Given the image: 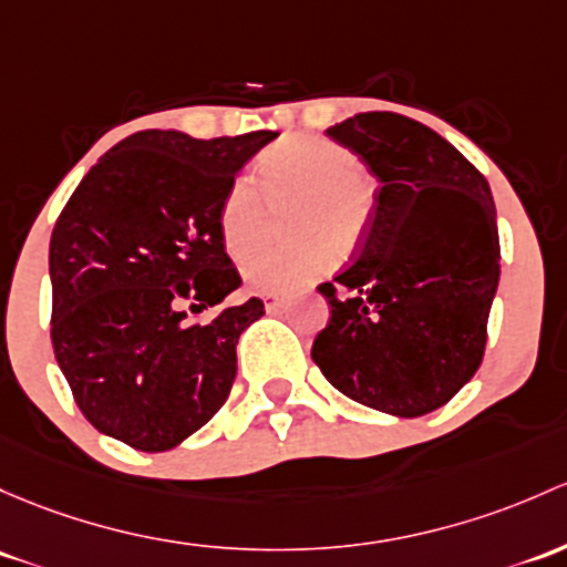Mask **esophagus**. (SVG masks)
Listing matches in <instances>:
<instances>
[{
  "mask_svg": "<svg viewBox=\"0 0 567 567\" xmlns=\"http://www.w3.org/2000/svg\"><path fill=\"white\" fill-rule=\"evenodd\" d=\"M264 303H266V312H279L285 303V296L279 293H271V290H266L264 293Z\"/></svg>",
  "mask_w": 567,
  "mask_h": 567,
  "instance_id": "obj_1",
  "label": "esophagus"
}]
</instances>
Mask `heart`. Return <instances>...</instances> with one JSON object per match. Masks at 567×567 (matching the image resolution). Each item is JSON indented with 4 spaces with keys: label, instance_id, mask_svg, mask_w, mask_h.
I'll use <instances>...</instances> for the list:
<instances>
[{
    "label": "heart",
    "instance_id": "1",
    "mask_svg": "<svg viewBox=\"0 0 567 567\" xmlns=\"http://www.w3.org/2000/svg\"><path fill=\"white\" fill-rule=\"evenodd\" d=\"M252 178L238 176L223 195L217 228L225 249L244 258L266 228L268 206L293 200L288 228L303 238L279 247H260L244 260L249 285L271 293H290L333 264V244L353 252L367 236L374 212V187L361 159L342 143L323 135H290L266 148Z\"/></svg>",
    "mask_w": 567,
    "mask_h": 567
}]
</instances>
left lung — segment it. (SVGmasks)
Wrapping results in <instances>:
<instances>
[{
	"mask_svg": "<svg viewBox=\"0 0 567 567\" xmlns=\"http://www.w3.org/2000/svg\"><path fill=\"white\" fill-rule=\"evenodd\" d=\"M326 135L380 182L359 255L320 285L329 326L312 361L337 391L415 419L478 372L499 282L488 182L443 135L391 111L355 113Z\"/></svg>",
	"mask_w": 567,
	"mask_h": 567,
	"instance_id": "1",
	"label": "left lung"
}]
</instances>
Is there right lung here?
Here are the masks:
<instances>
[{
  "label": "right lung",
  "instance_id": "1",
  "mask_svg": "<svg viewBox=\"0 0 567 567\" xmlns=\"http://www.w3.org/2000/svg\"><path fill=\"white\" fill-rule=\"evenodd\" d=\"M271 130L198 141L143 130L105 152L70 195L48 249L51 342L94 429L138 451L176 449L228 399L249 299L187 323L241 285L217 212Z\"/></svg>",
  "mask_w": 567,
  "mask_h": 567
}]
</instances>
